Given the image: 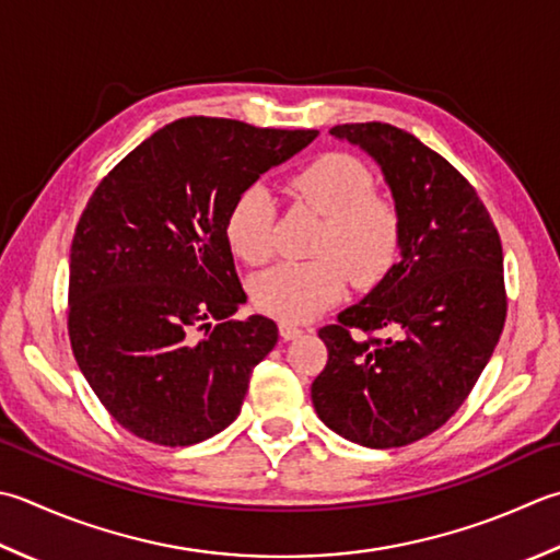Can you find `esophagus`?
<instances>
[{"label": "esophagus", "mask_w": 560, "mask_h": 560, "mask_svg": "<svg viewBox=\"0 0 560 560\" xmlns=\"http://www.w3.org/2000/svg\"><path fill=\"white\" fill-rule=\"evenodd\" d=\"M279 335L289 342V339H295V337L303 335V327L293 325V323H279Z\"/></svg>", "instance_id": "34e87169"}]
</instances>
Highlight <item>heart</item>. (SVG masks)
<instances>
[{
	"label": "heart",
	"instance_id": "heart-1",
	"mask_svg": "<svg viewBox=\"0 0 560 560\" xmlns=\"http://www.w3.org/2000/svg\"><path fill=\"white\" fill-rule=\"evenodd\" d=\"M299 199L325 215L313 245L315 259L283 261L257 273L252 301L283 323H303L342 299L347 281L369 289L388 277L400 255L398 208L374 194V177L357 158L327 152L293 177ZM273 201L265 184H249L230 203L225 237L230 249L261 265L273 252Z\"/></svg>",
	"mask_w": 560,
	"mask_h": 560
}]
</instances>
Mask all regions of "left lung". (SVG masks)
Instances as JSON below:
<instances>
[{
    "instance_id": "obj_1",
    "label": "left lung",
    "mask_w": 560,
    "mask_h": 560,
    "mask_svg": "<svg viewBox=\"0 0 560 560\" xmlns=\"http://www.w3.org/2000/svg\"><path fill=\"white\" fill-rule=\"evenodd\" d=\"M330 133L378 162L402 240L388 277L317 332L327 364L311 398L345 440L405 446L462 408L498 345L508 315L500 235L464 174L408 130L371 120Z\"/></svg>"
}]
</instances>
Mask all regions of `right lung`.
I'll use <instances>...</instances> for the list:
<instances>
[{
    "mask_svg": "<svg viewBox=\"0 0 560 560\" xmlns=\"http://www.w3.org/2000/svg\"><path fill=\"white\" fill-rule=\"evenodd\" d=\"M315 136L179 118L94 189L70 247V345L96 398L140 440L199 444L240 415L279 327L233 320L247 295L225 218L245 186Z\"/></svg>",
    "mask_w": 560,
    "mask_h": 560,
    "instance_id": "add662e5",
    "label": "right lung"
}]
</instances>
